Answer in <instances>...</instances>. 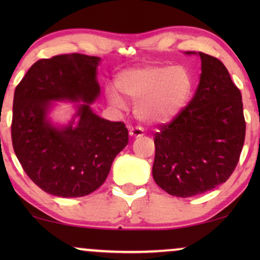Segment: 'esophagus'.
<instances>
[{
	"label": "esophagus",
	"instance_id": "34e87169",
	"mask_svg": "<svg viewBox=\"0 0 260 260\" xmlns=\"http://www.w3.org/2000/svg\"><path fill=\"white\" fill-rule=\"evenodd\" d=\"M129 135L133 138H137V137H142L144 135V130L142 129L141 126H136V127H133V129H130L129 131Z\"/></svg>",
	"mask_w": 260,
	"mask_h": 260
}]
</instances>
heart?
I'll return each mask as SVG.
<instances>
[{"label":"heart","instance_id":"obj_1","mask_svg":"<svg viewBox=\"0 0 260 260\" xmlns=\"http://www.w3.org/2000/svg\"><path fill=\"white\" fill-rule=\"evenodd\" d=\"M116 88L135 103V115L149 124H161L179 115L191 92V77L182 66L145 65L124 70L115 79ZM109 102L123 108L125 102L115 88H108Z\"/></svg>","mask_w":260,"mask_h":260}]
</instances>
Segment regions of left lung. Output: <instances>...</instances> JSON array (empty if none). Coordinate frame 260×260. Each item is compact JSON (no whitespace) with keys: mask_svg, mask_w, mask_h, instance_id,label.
<instances>
[{"mask_svg":"<svg viewBox=\"0 0 260 260\" xmlns=\"http://www.w3.org/2000/svg\"><path fill=\"white\" fill-rule=\"evenodd\" d=\"M199 55L201 74L194 97L154 137L152 177L163 190L180 198L226 182L239 161L246 131L241 93L229 71L214 56Z\"/></svg>","mask_w":260,"mask_h":260,"instance_id":"1","label":"left lung"}]
</instances>
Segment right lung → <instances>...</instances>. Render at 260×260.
I'll return each mask as SVG.
<instances>
[{
	"mask_svg": "<svg viewBox=\"0 0 260 260\" xmlns=\"http://www.w3.org/2000/svg\"><path fill=\"white\" fill-rule=\"evenodd\" d=\"M99 60L79 53L40 59L15 88L14 151L28 177L55 197L79 198L98 189L129 141L125 124L101 118L90 108L101 93ZM59 100L84 102L61 128L47 118L51 102Z\"/></svg>",
	"mask_w": 260,
	"mask_h": 260,
	"instance_id": "1",
	"label": "right lung"
}]
</instances>
